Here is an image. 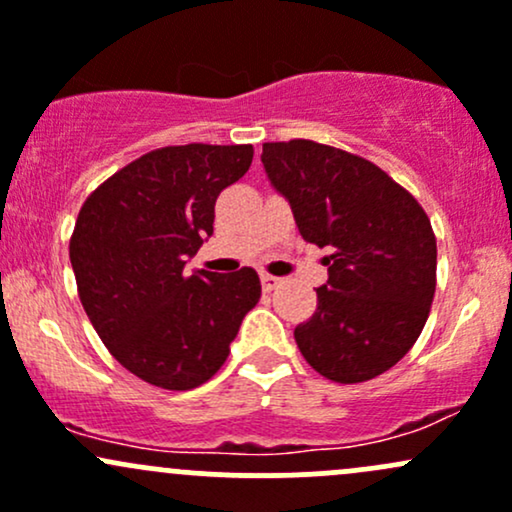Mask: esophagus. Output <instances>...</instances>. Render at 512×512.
Masks as SVG:
<instances>
[{
	"instance_id": "1",
	"label": "esophagus",
	"mask_w": 512,
	"mask_h": 512,
	"mask_svg": "<svg viewBox=\"0 0 512 512\" xmlns=\"http://www.w3.org/2000/svg\"><path fill=\"white\" fill-rule=\"evenodd\" d=\"M261 285H263V290H276L280 285V278L268 276V273H261Z\"/></svg>"
}]
</instances>
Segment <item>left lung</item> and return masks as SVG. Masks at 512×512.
<instances>
[{"label": "left lung", "instance_id": "1", "mask_svg": "<svg viewBox=\"0 0 512 512\" xmlns=\"http://www.w3.org/2000/svg\"><path fill=\"white\" fill-rule=\"evenodd\" d=\"M261 163L290 202L302 239L332 249L315 315L295 327L300 354L329 381L381 376L408 354L430 315V217L388 173L342 148L276 141L263 144Z\"/></svg>", "mask_w": 512, "mask_h": 512}]
</instances>
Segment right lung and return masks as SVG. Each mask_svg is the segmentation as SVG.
I'll return each instance as SVG.
<instances>
[{"instance_id": "add662e5", "label": "right lung", "mask_w": 512, "mask_h": 512, "mask_svg": "<svg viewBox=\"0 0 512 512\" xmlns=\"http://www.w3.org/2000/svg\"><path fill=\"white\" fill-rule=\"evenodd\" d=\"M251 158L249 144L156 148L104 180L78 214L70 263L82 307L109 354L151 386L210 381L261 298L254 268L185 273L214 232L219 192Z\"/></svg>"}]
</instances>
